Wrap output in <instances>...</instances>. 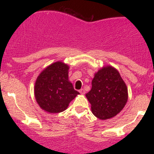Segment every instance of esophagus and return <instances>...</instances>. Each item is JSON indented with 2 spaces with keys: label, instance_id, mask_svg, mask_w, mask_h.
Returning a JSON list of instances; mask_svg holds the SVG:
<instances>
[{
  "label": "esophagus",
  "instance_id": "34e87169",
  "mask_svg": "<svg viewBox=\"0 0 154 154\" xmlns=\"http://www.w3.org/2000/svg\"><path fill=\"white\" fill-rule=\"evenodd\" d=\"M79 93H80V94L84 95V94H85V92L84 89H81V90H79Z\"/></svg>",
  "mask_w": 154,
  "mask_h": 154
}]
</instances>
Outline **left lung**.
I'll return each instance as SVG.
<instances>
[{"label": "left lung", "instance_id": "1", "mask_svg": "<svg viewBox=\"0 0 154 154\" xmlns=\"http://www.w3.org/2000/svg\"><path fill=\"white\" fill-rule=\"evenodd\" d=\"M85 96L94 116L102 120L109 119L117 115L126 105L128 87L118 70L108 65L95 72L91 90Z\"/></svg>", "mask_w": 154, "mask_h": 154}]
</instances>
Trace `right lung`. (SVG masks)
Returning <instances> with one entry per match:
<instances>
[{
	"label": "right lung",
	"mask_w": 154,
	"mask_h": 154,
	"mask_svg": "<svg viewBox=\"0 0 154 154\" xmlns=\"http://www.w3.org/2000/svg\"><path fill=\"white\" fill-rule=\"evenodd\" d=\"M69 66L56 61L40 72L35 83V98L39 106L54 114L65 111L69 104L79 94L69 80Z\"/></svg>",
	"instance_id": "obj_1"
}]
</instances>
